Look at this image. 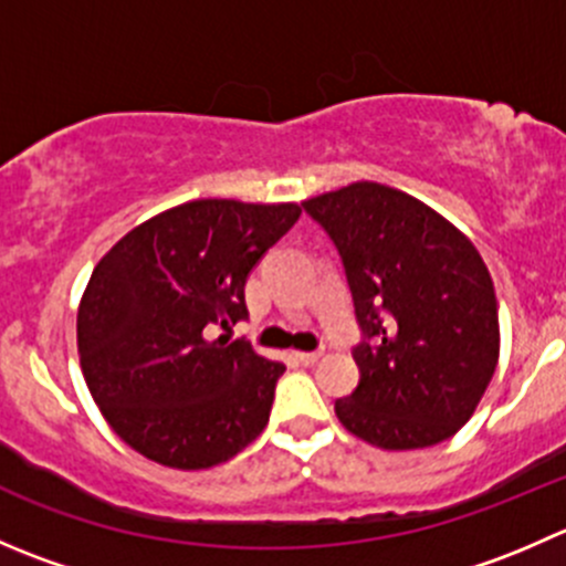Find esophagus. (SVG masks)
Segmentation results:
<instances>
[{
	"label": "esophagus",
	"mask_w": 566,
	"mask_h": 566,
	"mask_svg": "<svg viewBox=\"0 0 566 566\" xmlns=\"http://www.w3.org/2000/svg\"><path fill=\"white\" fill-rule=\"evenodd\" d=\"M319 356H323V353H319V350H315V353H295V358H298V361L304 364V367H310V364H317Z\"/></svg>",
	"instance_id": "1"
}]
</instances>
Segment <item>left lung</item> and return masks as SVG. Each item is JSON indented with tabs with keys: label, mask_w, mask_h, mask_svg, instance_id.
<instances>
[{
	"label": "left lung",
	"mask_w": 566,
	"mask_h": 566,
	"mask_svg": "<svg viewBox=\"0 0 566 566\" xmlns=\"http://www.w3.org/2000/svg\"><path fill=\"white\" fill-rule=\"evenodd\" d=\"M345 262L364 342L356 391L336 399L347 432L389 452L447 441L499 364L493 279L476 247L430 205L358 180L304 202Z\"/></svg>",
	"instance_id": "8db88e82"
}]
</instances>
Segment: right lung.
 <instances>
[{
  "label": "right lung",
  "mask_w": 566,
  "mask_h": 566,
  "mask_svg": "<svg viewBox=\"0 0 566 566\" xmlns=\"http://www.w3.org/2000/svg\"><path fill=\"white\" fill-rule=\"evenodd\" d=\"M295 202L193 199L101 256L76 317L78 361L114 432L180 471L235 458L268 424L284 364L230 339L247 279L290 227Z\"/></svg>",
  "instance_id": "obj_1"
}]
</instances>
